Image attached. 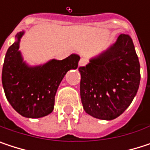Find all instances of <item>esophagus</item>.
Returning <instances> with one entry per match:
<instances>
[{"label":"esophagus","instance_id":"1","mask_svg":"<svg viewBox=\"0 0 150 150\" xmlns=\"http://www.w3.org/2000/svg\"><path fill=\"white\" fill-rule=\"evenodd\" d=\"M88 63V60L85 58H81L80 62H79V67H83Z\"/></svg>","mask_w":150,"mask_h":150}]
</instances>
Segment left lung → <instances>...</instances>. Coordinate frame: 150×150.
Segmentation results:
<instances>
[{
    "mask_svg": "<svg viewBox=\"0 0 150 150\" xmlns=\"http://www.w3.org/2000/svg\"><path fill=\"white\" fill-rule=\"evenodd\" d=\"M79 72L85 112L101 120L115 119L131 104L140 85V63L132 39L120 35Z\"/></svg>",
    "mask_w": 150,
    "mask_h": 150,
    "instance_id": "1",
    "label": "left lung"
}]
</instances>
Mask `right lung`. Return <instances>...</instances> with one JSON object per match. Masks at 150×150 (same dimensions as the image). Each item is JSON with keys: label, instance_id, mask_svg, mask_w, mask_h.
I'll return each mask as SVG.
<instances>
[{"label": "right lung", "instance_id": "1", "mask_svg": "<svg viewBox=\"0 0 150 150\" xmlns=\"http://www.w3.org/2000/svg\"><path fill=\"white\" fill-rule=\"evenodd\" d=\"M24 34V30L17 33L6 53L1 81L7 100L17 113L27 118H41L54 110L57 88L67 72L77 69L80 56L72 54L62 61L52 59L30 66L19 50Z\"/></svg>", "mask_w": 150, "mask_h": 150}]
</instances>
